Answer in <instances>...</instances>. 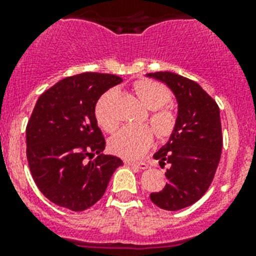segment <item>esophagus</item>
Segmentation results:
<instances>
[{"label":"esophagus","instance_id":"obj_1","mask_svg":"<svg viewBox=\"0 0 256 256\" xmlns=\"http://www.w3.org/2000/svg\"><path fill=\"white\" fill-rule=\"evenodd\" d=\"M126 165H130V166H136L138 169H148V164L144 162H126Z\"/></svg>","mask_w":256,"mask_h":256}]
</instances>
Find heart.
<instances>
[{"label":"heart","mask_w":256,"mask_h":256,"mask_svg":"<svg viewBox=\"0 0 256 256\" xmlns=\"http://www.w3.org/2000/svg\"><path fill=\"white\" fill-rule=\"evenodd\" d=\"M133 90L142 104L150 108L148 123L162 142L168 141L178 126V114L170 105L172 94L162 83L152 79H140L133 83ZM110 94L98 98L94 106V119L101 130L114 133L119 126L108 108ZM152 129V130H153ZM150 126H126L110 141V151L126 160L140 159L150 150L154 144V132Z\"/></svg>","instance_id":"1"}]
</instances>
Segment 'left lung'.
Segmentation results:
<instances>
[{
	"mask_svg": "<svg viewBox=\"0 0 256 256\" xmlns=\"http://www.w3.org/2000/svg\"><path fill=\"white\" fill-rule=\"evenodd\" d=\"M170 88L178 101V126L154 155L168 165V183L152 192L151 201L164 210H180L205 195L220 160L223 137L219 106L196 82L172 72L148 73Z\"/></svg>",
	"mask_w": 256,
	"mask_h": 256,
	"instance_id": "1",
	"label": "left lung"
}]
</instances>
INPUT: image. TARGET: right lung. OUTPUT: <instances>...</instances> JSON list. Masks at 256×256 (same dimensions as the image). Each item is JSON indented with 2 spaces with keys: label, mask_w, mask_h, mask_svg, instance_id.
<instances>
[{
  "label": "right lung",
  "mask_w": 256,
  "mask_h": 256,
  "mask_svg": "<svg viewBox=\"0 0 256 256\" xmlns=\"http://www.w3.org/2000/svg\"><path fill=\"white\" fill-rule=\"evenodd\" d=\"M122 82L114 74H76L37 100L26 124V159L36 184L54 204L73 212L91 208L123 164L102 154L106 141L94 119L101 94Z\"/></svg>",
  "instance_id": "1"
}]
</instances>
